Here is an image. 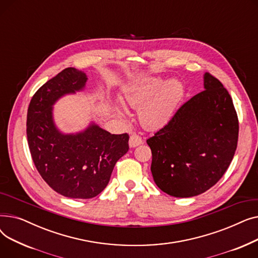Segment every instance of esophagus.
Instances as JSON below:
<instances>
[{"label":"esophagus","instance_id":"34e87169","mask_svg":"<svg viewBox=\"0 0 258 258\" xmlns=\"http://www.w3.org/2000/svg\"><path fill=\"white\" fill-rule=\"evenodd\" d=\"M128 144H130V147H136V146H139V145L143 144V139H142L140 136H138V135H136V134H133L132 136L130 137Z\"/></svg>","mask_w":258,"mask_h":258}]
</instances>
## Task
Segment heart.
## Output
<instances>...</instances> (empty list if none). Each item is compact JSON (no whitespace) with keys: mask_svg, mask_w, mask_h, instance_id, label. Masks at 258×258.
Segmentation results:
<instances>
[{"mask_svg":"<svg viewBox=\"0 0 258 258\" xmlns=\"http://www.w3.org/2000/svg\"><path fill=\"white\" fill-rule=\"evenodd\" d=\"M183 95V85L177 79L165 81L159 77H146L126 86L122 101L139 110V119L144 127L159 130L171 120ZM114 111L119 117L124 116L119 106H114Z\"/></svg>","mask_w":258,"mask_h":258,"instance_id":"obj_1","label":"heart"}]
</instances>
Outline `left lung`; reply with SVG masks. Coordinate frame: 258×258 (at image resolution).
Here are the masks:
<instances>
[{
	"label": "left lung",
	"mask_w": 258,
	"mask_h": 258,
	"mask_svg": "<svg viewBox=\"0 0 258 258\" xmlns=\"http://www.w3.org/2000/svg\"><path fill=\"white\" fill-rule=\"evenodd\" d=\"M204 89L146 140L154 181L171 197L190 198L208 190L236 151L238 119L231 96L209 73L204 74Z\"/></svg>",
	"instance_id": "1"
}]
</instances>
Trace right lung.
I'll list each match as a JSON object with an SVG mask.
<instances>
[{
    "mask_svg": "<svg viewBox=\"0 0 258 258\" xmlns=\"http://www.w3.org/2000/svg\"><path fill=\"white\" fill-rule=\"evenodd\" d=\"M87 80L85 72L67 68L37 90L27 113V139L37 171L53 190L71 199L98 196L128 151L127 134H111L94 122L76 134L57 128L53 105L64 95L83 91Z\"/></svg>",
    "mask_w": 258,
    "mask_h": 258,
    "instance_id": "obj_1",
    "label": "right lung"
}]
</instances>
